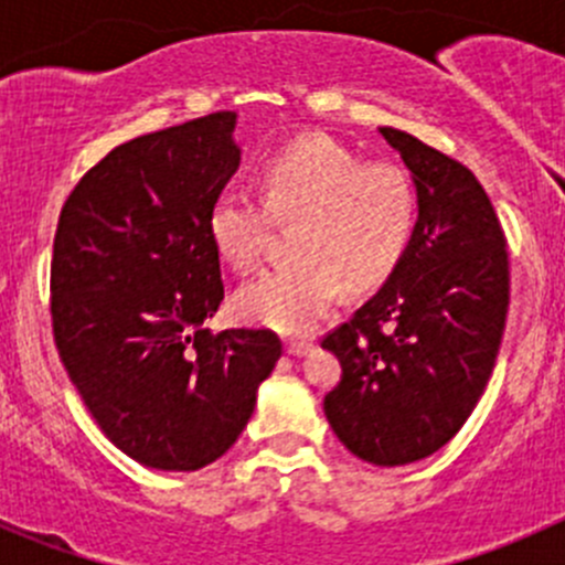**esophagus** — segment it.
Wrapping results in <instances>:
<instances>
[{
  "mask_svg": "<svg viewBox=\"0 0 565 565\" xmlns=\"http://www.w3.org/2000/svg\"><path fill=\"white\" fill-rule=\"evenodd\" d=\"M284 350H287V355H292V358H303L311 352V344L309 341H287V344H284Z\"/></svg>",
  "mask_w": 565,
  "mask_h": 565,
  "instance_id": "34e87169",
  "label": "esophagus"
}]
</instances>
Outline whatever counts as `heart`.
<instances>
[{
  "mask_svg": "<svg viewBox=\"0 0 565 565\" xmlns=\"http://www.w3.org/2000/svg\"><path fill=\"white\" fill-rule=\"evenodd\" d=\"M262 199L224 188L207 213V235L235 270H254L270 215L295 221L289 265L267 270L237 292L250 324L278 333H309L328 315L341 287L366 292L383 284L404 256L415 226L409 177L388 163L361 167L324 136H306L262 167Z\"/></svg>",
  "mask_w": 565,
  "mask_h": 565,
  "instance_id": "obj_1",
  "label": "heart"
}]
</instances>
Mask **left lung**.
<instances>
[{
	"instance_id": "8db88e82",
	"label": "left lung",
	"mask_w": 565,
	"mask_h": 565,
	"mask_svg": "<svg viewBox=\"0 0 565 565\" xmlns=\"http://www.w3.org/2000/svg\"><path fill=\"white\" fill-rule=\"evenodd\" d=\"M415 185V218L388 281L322 339L341 363L324 418L380 467L440 451L492 377L509 311V254L481 182L415 136L380 128Z\"/></svg>"
}]
</instances>
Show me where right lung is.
<instances>
[{
  "label": "right lung",
  "instance_id": "1",
  "mask_svg": "<svg viewBox=\"0 0 565 565\" xmlns=\"http://www.w3.org/2000/svg\"><path fill=\"white\" fill-rule=\"evenodd\" d=\"M235 125L215 111L114 147L56 224V350L104 435L152 470L224 457L281 358L270 330L204 328L224 300L207 213L241 169Z\"/></svg>",
  "mask_w": 565,
  "mask_h": 565
}]
</instances>
